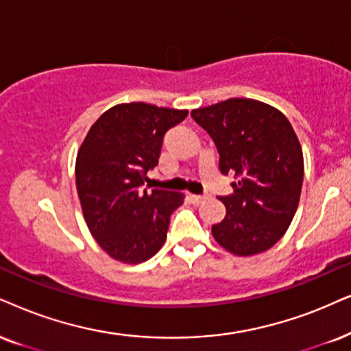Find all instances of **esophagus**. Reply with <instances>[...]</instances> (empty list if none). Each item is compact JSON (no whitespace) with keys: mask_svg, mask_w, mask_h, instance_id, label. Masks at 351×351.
Listing matches in <instances>:
<instances>
[{"mask_svg":"<svg viewBox=\"0 0 351 351\" xmlns=\"http://www.w3.org/2000/svg\"><path fill=\"white\" fill-rule=\"evenodd\" d=\"M191 199H193V202L201 204L202 201H206L207 196H206V194H202V196H201V194H199V196H197V194H193V196H191Z\"/></svg>","mask_w":351,"mask_h":351,"instance_id":"obj_1","label":"esophagus"}]
</instances>
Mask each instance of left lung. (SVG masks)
Here are the masks:
<instances>
[{
    "mask_svg": "<svg viewBox=\"0 0 351 351\" xmlns=\"http://www.w3.org/2000/svg\"><path fill=\"white\" fill-rule=\"evenodd\" d=\"M219 150V168L238 178L221 196L225 219L212 227L237 256L267 251L285 234L298 208L303 152L285 114L263 101L228 99L191 112Z\"/></svg>",
    "mask_w": 351,
    "mask_h": 351,
    "instance_id": "1",
    "label": "left lung"
}]
</instances>
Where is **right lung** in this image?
Returning a JSON list of instances; mask_svg holds the SVG:
<instances>
[{
	"label": "right lung",
	"mask_w": 351,
	"mask_h": 351,
	"mask_svg": "<svg viewBox=\"0 0 351 351\" xmlns=\"http://www.w3.org/2000/svg\"><path fill=\"white\" fill-rule=\"evenodd\" d=\"M188 110L143 101L114 105L94 123L79 149L76 186L84 219L101 250L124 264L152 257L167 239L183 194L147 189L162 143Z\"/></svg>",
	"instance_id": "add662e5"
}]
</instances>
